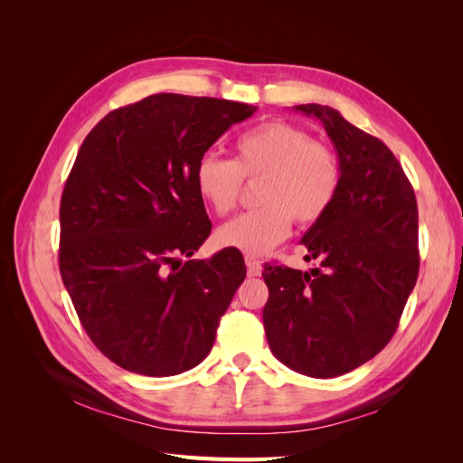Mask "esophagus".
Here are the masks:
<instances>
[{
  "instance_id": "obj_1",
  "label": "esophagus",
  "mask_w": 463,
  "mask_h": 463,
  "mask_svg": "<svg viewBox=\"0 0 463 463\" xmlns=\"http://www.w3.org/2000/svg\"><path fill=\"white\" fill-rule=\"evenodd\" d=\"M245 264H247L249 276H260V272H262L260 260H257V259H253V257H245Z\"/></svg>"
}]
</instances>
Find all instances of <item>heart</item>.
I'll use <instances>...</instances> for the list:
<instances>
[{"label": "heart", "instance_id": "1", "mask_svg": "<svg viewBox=\"0 0 463 463\" xmlns=\"http://www.w3.org/2000/svg\"><path fill=\"white\" fill-rule=\"evenodd\" d=\"M233 160L204 154L194 167V185L218 216L237 206L243 179L260 181L250 213L223 223L216 233L222 247L245 255H264L289 235L291 222L301 226L328 213L342 184L335 152L286 121H266L235 141Z\"/></svg>", "mask_w": 463, "mask_h": 463}]
</instances>
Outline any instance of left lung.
<instances>
[{
  "label": "left lung",
  "mask_w": 463,
  "mask_h": 463,
  "mask_svg": "<svg viewBox=\"0 0 463 463\" xmlns=\"http://www.w3.org/2000/svg\"><path fill=\"white\" fill-rule=\"evenodd\" d=\"M317 118L338 152L342 184L328 213L303 235L301 272L266 264L262 322L286 367L332 378L373 359L394 335L419 274L417 201L392 150L338 109L293 106Z\"/></svg>",
  "instance_id": "8db88e82"
}]
</instances>
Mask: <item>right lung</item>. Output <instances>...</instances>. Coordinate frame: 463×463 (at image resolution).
<instances>
[{"label": "right lung", "mask_w": 463, "mask_h": 463, "mask_svg": "<svg viewBox=\"0 0 463 463\" xmlns=\"http://www.w3.org/2000/svg\"><path fill=\"white\" fill-rule=\"evenodd\" d=\"M257 106L152 94L96 123L60 204V272L92 344L125 371L197 367L245 279L240 250L187 260L213 230L194 167Z\"/></svg>", "instance_id": "obj_1"}]
</instances>
